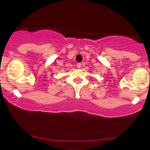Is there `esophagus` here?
<instances>
[{"label":"esophagus","instance_id":"34e87169","mask_svg":"<svg viewBox=\"0 0 150 150\" xmlns=\"http://www.w3.org/2000/svg\"><path fill=\"white\" fill-rule=\"evenodd\" d=\"M77 67H78V68H80L81 67V63H78L77 64Z\"/></svg>","mask_w":150,"mask_h":150}]
</instances>
